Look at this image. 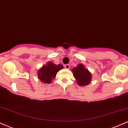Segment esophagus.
Here are the masks:
<instances>
[{
  "label": "esophagus",
  "mask_w": 128,
  "mask_h": 128,
  "mask_svg": "<svg viewBox=\"0 0 128 128\" xmlns=\"http://www.w3.org/2000/svg\"><path fill=\"white\" fill-rule=\"evenodd\" d=\"M64 67H65V68L67 69L70 68V65H69V64H66V65L64 66Z\"/></svg>",
  "instance_id": "esophagus-1"
}]
</instances>
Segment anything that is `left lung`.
I'll return each instance as SVG.
<instances>
[{
	"mask_svg": "<svg viewBox=\"0 0 128 128\" xmlns=\"http://www.w3.org/2000/svg\"><path fill=\"white\" fill-rule=\"evenodd\" d=\"M72 73L79 86H87L91 82L92 74L82 64H79L77 67H74L72 69Z\"/></svg>",
	"mask_w": 128,
	"mask_h": 128,
	"instance_id": "1",
	"label": "left lung"
}]
</instances>
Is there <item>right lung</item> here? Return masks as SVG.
Wrapping results in <instances>:
<instances>
[{
    "label": "right lung",
    "instance_id": "obj_1",
    "mask_svg": "<svg viewBox=\"0 0 128 128\" xmlns=\"http://www.w3.org/2000/svg\"><path fill=\"white\" fill-rule=\"evenodd\" d=\"M63 68L61 64L56 65L52 62H48L46 65L43 66L38 72V79L42 82L50 84L52 79L55 78L57 72Z\"/></svg>",
    "mask_w": 128,
    "mask_h": 128
}]
</instances>
